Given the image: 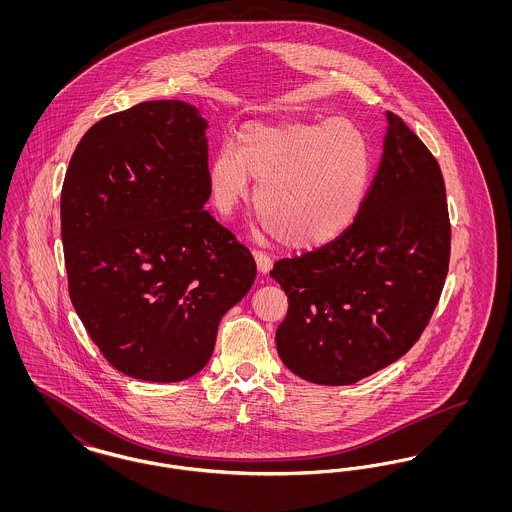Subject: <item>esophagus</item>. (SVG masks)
Segmentation results:
<instances>
[{
  "mask_svg": "<svg viewBox=\"0 0 512 512\" xmlns=\"http://www.w3.org/2000/svg\"><path fill=\"white\" fill-rule=\"evenodd\" d=\"M253 257H255L259 274H268L270 268H272V259L268 257L267 253H263V251H253Z\"/></svg>",
  "mask_w": 512,
  "mask_h": 512,
  "instance_id": "obj_1",
  "label": "esophagus"
}]
</instances>
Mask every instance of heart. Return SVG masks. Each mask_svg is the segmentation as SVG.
<instances>
[{"instance_id":"b5f03b06","label":"heart","mask_w":512,"mask_h":512,"mask_svg":"<svg viewBox=\"0 0 512 512\" xmlns=\"http://www.w3.org/2000/svg\"><path fill=\"white\" fill-rule=\"evenodd\" d=\"M209 192L220 215L259 180L255 207L280 244L315 249L353 224L370 180V147L349 121L245 122L236 147L222 144L209 163Z\"/></svg>"}]
</instances>
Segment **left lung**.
Returning a JSON list of instances; mask_svg holds the SVG:
<instances>
[{"label": "left lung", "instance_id": "1", "mask_svg": "<svg viewBox=\"0 0 512 512\" xmlns=\"http://www.w3.org/2000/svg\"><path fill=\"white\" fill-rule=\"evenodd\" d=\"M382 159L338 240L270 270L288 295L276 330L282 363L322 386H349L403 357L432 317L451 226L438 161L386 113Z\"/></svg>", "mask_w": 512, "mask_h": 512}]
</instances>
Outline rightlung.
<instances>
[{
    "label": "right lung",
    "mask_w": 512,
    "mask_h": 512,
    "mask_svg": "<svg viewBox=\"0 0 512 512\" xmlns=\"http://www.w3.org/2000/svg\"><path fill=\"white\" fill-rule=\"evenodd\" d=\"M207 128L186 101H144L96 122L61 192L76 315L103 357L146 382L209 363L220 318L255 282L251 253L213 219Z\"/></svg>",
    "instance_id": "right-lung-1"
}]
</instances>
